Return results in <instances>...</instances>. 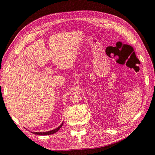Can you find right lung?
Listing matches in <instances>:
<instances>
[{"mask_svg":"<svg viewBox=\"0 0 155 155\" xmlns=\"http://www.w3.org/2000/svg\"><path fill=\"white\" fill-rule=\"evenodd\" d=\"M63 122H62V124L59 127H57V128H56L55 130H51V131H47V132H35L33 133L35 135H51V134H53V133H55L56 132H57L58 130H59L61 127V126H63Z\"/></svg>","mask_w":155,"mask_h":155,"instance_id":"right-lung-1","label":"right lung"}]
</instances>
